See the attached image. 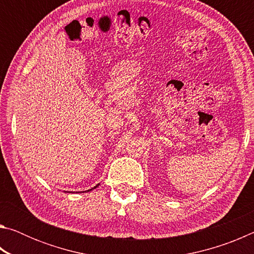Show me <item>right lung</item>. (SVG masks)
Listing matches in <instances>:
<instances>
[{"label":"right lung","instance_id":"right-lung-1","mask_svg":"<svg viewBox=\"0 0 254 254\" xmlns=\"http://www.w3.org/2000/svg\"><path fill=\"white\" fill-rule=\"evenodd\" d=\"M97 186H98V185H97ZM97 186H95V187H94V188H96ZM89 190H92V189H89ZM89 190H87V191H89Z\"/></svg>","mask_w":254,"mask_h":254}]
</instances>
